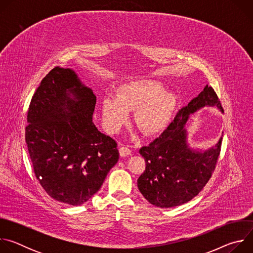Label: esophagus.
<instances>
[{
    "instance_id": "esophagus-1",
    "label": "esophagus",
    "mask_w": 253,
    "mask_h": 253,
    "mask_svg": "<svg viewBox=\"0 0 253 253\" xmlns=\"http://www.w3.org/2000/svg\"><path fill=\"white\" fill-rule=\"evenodd\" d=\"M119 153H120L121 157H126L131 154V150L126 146H121L119 149Z\"/></svg>"
}]
</instances>
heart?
Instances as JSON below:
<instances>
[{
	"instance_id": "heart-1",
	"label": "heart",
	"mask_w": 253,
	"mask_h": 253,
	"mask_svg": "<svg viewBox=\"0 0 253 253\" xmlns=\"http://www.w3.org/2000/svg\"><path fill=\"white\" fill-rule=\"evenodd\" d=\"M178 102L172 90L155 79H141L121 85L116 96L108 95L102 101V116L106 129L117 132L127 121L129 110H136L138 128L147 135H154L169 124Z\"/></svg>"
}]
</instances>
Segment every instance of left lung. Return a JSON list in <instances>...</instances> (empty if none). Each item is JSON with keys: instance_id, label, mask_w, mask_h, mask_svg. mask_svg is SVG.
Segmentation results:
<instances>
[{"instance_id": "left-lung-1", "label": "left lung", "mask_w": 253, "mask_h": 253, "mask_svg": "<svg viewBox=\"0 0 253 253\" xmlns=\"http://www.w3.org/2000/svg\"><path fill=\"white\" fill-rule=\"evenodd\" d=\"M205 106H216L223 112L221 103L212 87L203 91L179 110L168 128L139 153L146 167L137 180L141 194L151 204L169 208L194 198L210 179L217 162L222 137L215 146L199 151L187 143L186 122Z\"/></svg>"}]
</instances>
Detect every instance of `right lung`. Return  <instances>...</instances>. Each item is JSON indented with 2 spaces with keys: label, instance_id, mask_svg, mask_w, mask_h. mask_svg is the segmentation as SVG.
<instances>
[{
  "label": "right lung",
  "instance_id": "add662e5",
  "mask_svg": "<svg viewBox=\"0 0 253 253\" xmlns=\"http://www.w3.org/2000/svg\"><path fill=\"white\" fill-rule=\"evenodd\" d=\"M96 96L72 69L55 67L28 110L26 143L34 172L55 200L81 205L119 159L117 143L92 122Z\"/></svg>",
  "mask_w": 253,
  "mask_h": 253
}]
</instances>
